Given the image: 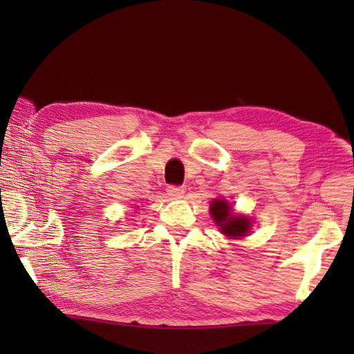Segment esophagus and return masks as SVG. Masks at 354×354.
<instances>
[{"label":"esophagus","mask_w":354,"mask_h":354,"mask_svg":"<svg viewBox=\"0 0 354 354\" xmlns=\"http://www.w3.org/2000/svg\"><path fill=\"white\" fill-rule=\"evenodd\" d=\"M184 189L181 185H169L167 187V194L169 196H171V198H175V199H179V198H183L184 196Z\"/></svg>","instance_id":"34e87169"}]
</instances>
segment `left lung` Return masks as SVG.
I'll use <instances>...</instances> for the list:
<instances>
[{
  "label": "left lung",
  "mask_w": 354,
  "mask_h": 354,
  "mask_svg": "<svg viewBox=\"0 0 354 354\" xmlns=\"http://www.w3.org/2000/svg\"><path fill=\"white\" fill-rule=\"evenodd\" d=\"M214 222L219 225L221 231L228 237H243L250 231L251 223L245 216L231 214V205L227 201L214 199L209 207Z\"/></svg>",
  "instance_id": "left-lung-1"
}]
</instances>
